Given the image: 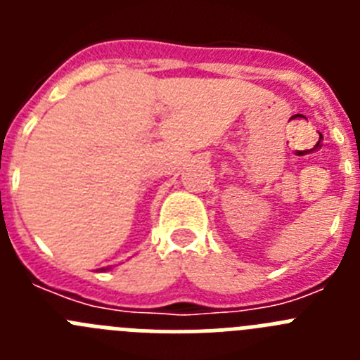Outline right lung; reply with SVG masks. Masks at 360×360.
<instances>
[{
    "instance_id": "1",
    "label": "right lung",
    "mask_w": 360,
    "mask_h": 360,
    "mask_svg": "<svg viewBox=\"0 0 360 360\" xmlns=\"http://www.w3.org/2000/svg\"><path fill=\"white\" fill-rule=\"evenodd\" d=\"M111 266H104V269H98V272H106V270H110Z\"/></svg>"
}]
</instances>
